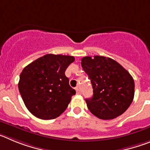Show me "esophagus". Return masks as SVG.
<instances>
[{
  "instance_id": "obj_1",
  "label": "esophagus",
  "mask_w": 150,
  "mask_h": 150,
  "mask_svg": "<svg viewBox=\"0 0 150 150\" xmlns=\"http://www.w3.org/2000/svg\"><path fill=\"white\" fill-rule=\"evenodd\" d=\"M75 90H76V93H77V94H81V90H80V88H79V87H76V88H75Z\"/></svg>"
}]
</instances>
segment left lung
<instances>
[{
    "mask_svg": "<svg viewBox=\"0 0 150 150\" xmlns=\"http://www.w3.org/2000/svg\"><path fill=\"white\" fill-rule=\"evenodd\" d=\"M81 67L91 81L93 96L86 98L92 114L102 120L122 114L132 104L134 82L127 70L110 57H84Z\"/></svg>",
    "mask_w": 150,
    "mask_h": 150,
    "instance_id": "obj_1",
    "label": "left lung"
}]
</instances>
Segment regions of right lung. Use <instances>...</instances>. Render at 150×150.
Returning a JSON list of instances; mask_svg holds the SVG:
<instances>
[{"label": "right lung", "mask_w": 150, "mask_h": 150, "mask_svg": "<svg viewBox=\"0 0 150 150\" xmlns=\"http://www.w3.org/2000/svg\"><path fill=\"white\" fill-rule=\"evenodd\" d=\"M72 56L44 55L22 70L18 90L30 113L42 120L55 119L65 111L75 90L69 86L65 72Z\"/></svg>", "instance_id": "1"}]
</instances>
